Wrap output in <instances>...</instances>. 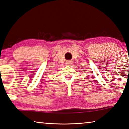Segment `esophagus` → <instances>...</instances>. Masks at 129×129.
Here are the masks:
<instances>
[{"instance_id": "obj_1", "label": "esophagus", "mask_w": 129, "mask_h": 129, "mask_svg": "<svg viewBox=\"0 0 129 129\" xmlns=\"http://www.w3.org/2000/svg\"><path fill=\"white\" fill-rule=\"evenodd\" d=\"M71 62H68V64H71Z\"/></svg>"}]
</instances>
